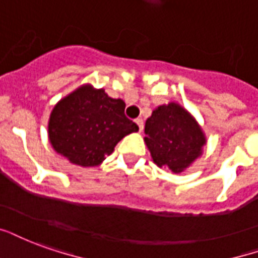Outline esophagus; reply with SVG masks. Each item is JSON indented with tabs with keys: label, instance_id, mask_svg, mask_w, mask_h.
<instances>
[{
	"label": "esophagus",
	"instance_id": "obj_1",
	"mask_svg": "<svg viewBox=\"0 0 258 258\" xmlns=\"http://www.w3.org/2000/svg\"><path fill=\"white\" fill-rule=\"evenodd\" d=\"M136 123H137V126H139V131L143 132V129H144V121H143L141 118H137Z\"/></svg>",
	"mask_w": 258,
	"mask_h": 258
}]
</instances>
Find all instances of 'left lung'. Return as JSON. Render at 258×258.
Listing matches in <instances>:
<instances>
[{"label":"left lung","instance_id":"1","mask_svg":"<svg viewBox=\"0 0 258 258\" xmlns=\"http://www.w3.org/2000/svg\"><path fill=\"white\" fill-rule=\"evenodd\" d=\"M144 141L152 160L174 174L185 171L203 154L205 135L195 117L178 103L162 104L145 121Z\"/></svg>","mask_w":258,"mask_h":258}]
</instances>
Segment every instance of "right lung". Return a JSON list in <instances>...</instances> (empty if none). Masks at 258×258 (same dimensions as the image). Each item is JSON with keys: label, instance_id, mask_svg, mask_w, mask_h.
I'll return each instance as SVG.
<instances>
[{"label": "right lung", "instance_id": "right-lung-1", "mask_svg": "<svg viewBox=\"0 0 258 258\" xmlns=\"http://www.w3.org/2000/svg\"><path fill=\"white\" fill-rule=\"evenodd\" d=\"M139 126L125 115V102L84 84L62 98L50 114L48 140L57 154L81 167L99 166L118 141Z\"/></svg>", "mask_w": 258, "mask_h": 258}]
</instances>
